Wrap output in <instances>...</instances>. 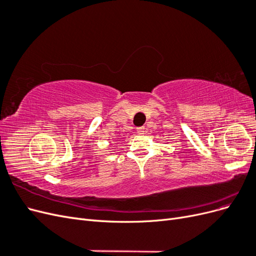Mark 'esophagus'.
Listing matches in <instances>:
<instances>
[{
    "mask_svg": "<svg viewBox=\"0 0 256 256\" xmlns=\"http://www.w3.org/2000/svg\"><path fill=\"white\" fill-rule=\"evenodd\" d=\"M145 130H146V128H145L144 126H141V127H138V128H136L138 134H144Z\"/></svg>",
    "mask_w": 256,
    "mask_h": 256,
    "instance_id": "esophagus-1",
    "label": "esophagus"
}]
</instances>
